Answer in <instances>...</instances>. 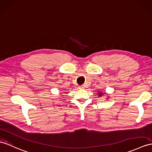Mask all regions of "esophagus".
Here are the masks:
<instances>
[{"label": "esophagus", "mask_w": 152, "mask_h": 152, "mask_svg": "<svg viewBox=\"0 0 152 152\" xmlns=\"http://www.w3.org/2000/svg\"><path fill=\"white\" fill-rule=\"evenodd\" d=\"M84 85H82V86H79V88H80V89H83V88H84Z\"/></svg>", "instance_id": "obj_1"}]
</instances>
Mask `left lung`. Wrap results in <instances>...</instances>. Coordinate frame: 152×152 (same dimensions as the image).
<instances>
[{
	"label": "left lung",
	"instance_id": "left-lung-1",
	"mask_svg": "<svg viewBox=\"0 0 152 152\" xmlns=\"http://www.w3.org/2000/svg\"><path fill=\"white\" fill-rule=\"evenodd\" d=\"M102 94H104V93H102V92H101V91H99V92H98L99 97H101V96L102 95Z\"/></svg>",
	"mask_w": 152,
	"mask_h": 152
}]
</instances>
